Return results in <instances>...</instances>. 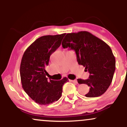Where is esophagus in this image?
Returning <instances> with one entry per match:
<instances>
[{"instance_id": "1", "label": "esophagus", "mask_w": 127, "mask_h": 127, "mask_svg": "<svg viewBox=\"0 0 127 127\" xmlns=\"http://www.w3.org/2000/svg\"><path fill=\"white\" fill-rule=\"evenodd\" d=\"M69 81H70V82L76 83V84H77V81L76 80H69Z\"/></svg>"}]
</instances>
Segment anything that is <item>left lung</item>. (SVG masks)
<instances>
[{"label":"left lung","instance_id":"left-lung-1","mask_svg":"<svg viewBox=\"0 0 127 127\" xmlns=\"http://www.w3.org/2000/svg\"><path fill=\"white\" fill-rule=\"evenodd\" d=\"M62 45L64 48L74 50L79 65L90 73L88 79H77L79 84L90 87L86 96L93 98L103 94L112 83L116 69L115 57L109 45L87 31L67 33Z\"/></svg>","mask_w":127,"mask_h":127}]
</instances>
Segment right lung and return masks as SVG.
Returning a JSON list of instances; mask_svg holds the SVG:
<instances>
[{"label": "right lung", "mask_w": 127, "mask_h": 127, "mask_svg": "<svg viewBox=\"0 0 127 127\" xmlns=\"http://www.w3.org/2000/svg\"><path fill=\"white\" fill-rule=\"evenodd\" d=\"M65 33L38 38L24 52L20 65L22 87L25 93L39 105H49L61 98L62 87L69 81L48 80L46 70L50 55L60 46Z\"/></svg>", "instance_id": "1"}]
</instances>
